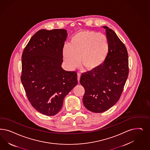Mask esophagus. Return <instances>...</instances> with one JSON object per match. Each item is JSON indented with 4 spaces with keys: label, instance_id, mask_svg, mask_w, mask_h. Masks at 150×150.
<instances>
[{
    "label": "esophagus",
    "instance_id": "1",
    "mask_svg": "<svg viewBox=\"0 0 150 150\" xmlns=\"http://www.w3.org/2000/svg\"><path fill=\"white\" fill-rule=\"evenodd\" d=\"M80 78H81V74L80 73H78L77 74V79L78 83L79 82V80H80Z\"/></svg>",
    "mask_w": 150,
    "mask_h": 150
}]
</instances>
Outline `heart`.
Wrapping results in <instances>:
<instances>
[{
    "instance_id": "obj_1",
    "label": "heart",
    "mask_w": 150,
    "mask_h": 150,
    "mask_svg": "<svg viewBox=\"0 0 150 150\" xmlns=\"http://www.w3.org/2000/svg\"><path fill=\"white\" fill-rule=\"evenodd\" d=\"M110 45L106 35L94 31L82 30L74 34L63 49V57L69 70L79 63L88 71H95L105 62Z\"/></svg>"
}]
</instances>
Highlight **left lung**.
Returning a JSON list of instances; mask_svg holds the SVG:
<instances>
[{"instance_id": "obj_1", "label": "left lung", "mask_w": 150, "mask_h": 150, "mask_svg": "<svg viewBox=\"0 0 150 150\" xmlns=\"http://www.w3.org/2000/svg\"><path fill=\"white\" fill-rule=\"evenodd\" d=\"M110 50L105 62L95 71L83 73L80 83L85 89L84 105L89 111L100 113L114 106L121 96L129 74L128 53L115 33L107 26Z\"/></svg>"}]
</instances>
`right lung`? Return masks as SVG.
Listing matches in <instances>:
<instances>
[{"mask_svg":"<svg viewBox=\"0 0 150 150\" xmlns=\"http://www.w3.org/2000/svg\"><path fill=\"white\" fill-rule=\"evenodd\" d=\"M67 30L42 29L34 34L22 54L21 81L31 105L47 116L58 113L63 99L78 83L77 74L64 70Z\"/></svg>","mask_w":150,"mask_h":150,"instance_id":"1","label":"right lung"}]
</instances>
